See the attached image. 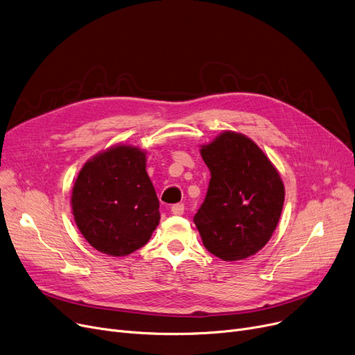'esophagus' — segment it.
I'll use <instances>...</instances> for the list:
<instances>
[{"label": "esophagus", "mask_w": 355, "mask_h": 355, "mask_svg": "<svg viewBox=\"0 0 355 355\" xmlns=\"http://www.w3.org/2000/svg\"><path fill=\"white\" fill-rule=\"evenodd\" d=\"M171 211H173V214H175V216H181V214L184 213V205H181V203L174 205V206L171 207Z\"/></svg>", "instance_id": "esophagus-1"}]
</instances>
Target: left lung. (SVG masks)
<instances>
[{
  "mask_svg": "<svg viewBox=\"0 0 355 355\" xmlns=\"http://www.w3.org/2000/svg\"><path fill=\"white\" fill-rule=\"evenodd\" d=\"M210 182L194 223L206 250L223 261H239L263 250L279 225L284 184L258 145L225 130L200 146Z\"/></svg>",
  "mask_w": 355,
  "mask_h": 355,
  "instance_id": "1",
  "label": "left lung"
}]
</instances>
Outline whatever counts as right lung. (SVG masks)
<instances>
[{
	"instance_id": "right-lung-1",
	"label": "right lung",
	"mask_w": 355,
	"mask_h": 355,
	"mask_svg": "<svg viewBox=\"0 0 355 355\" xmlns=\"http://www.w3.org/2000/svg\"><path fill=\"white\" fill-rule=\"evenodd\" d=\"M71 206L92 248L112 257L139 250L161 219L145 150L119 144L88 159L75 180Z\"/></svg>"
}]
</instances>
